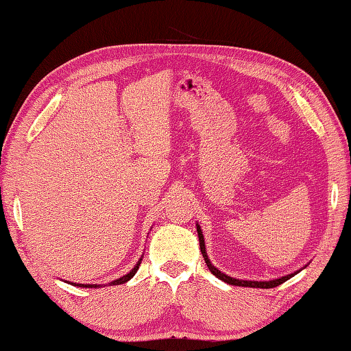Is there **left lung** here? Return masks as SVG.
<instances>
[{"instance_id": "8db88e82", "label": "left lung", "mask_w": 351, "mask_h": 351, "mask_svg": "<svg viewBox=\"0 0 351 351\" xmlns=\"http://www.w3.org/2000/svg\"><path fill=\"white\" fill-rule=\"evenodd\" d=\"M196 231H197V237H199V248H201V252L204 256V260L205 263H207L210 272L213 274V276H216L219 280L225 281V283L228 285H232V286H242V287H260V289H271V287H276V286H280L281 283H285V281H287L289 278H292L293 276H297V274L300 271H303L304 267H301L300 271H295L293 274H287V276L285 277H280V278H274V280H269V281H256V280H239V278H234V277H230L226 276V274H223L222 271H219L217 267L213 265L210 262V258L207 256V248H205V239H204V234H202V230H201V225H199L196 222Z\"/></svg>"}]
</instances>
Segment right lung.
I'll return each mask as SVG.
<instances>
[{
    "instance_id": "add662e5",
    "label": "right lung",
    "mask_w": 351,
    "mask_h": 351,
    "mask_svg": "<svg viewBox=\"0 0 351 351\" xmlns=\"http://www.w3.org/2000/svg\"><path fill=\"white\" fill-rule=\"evenodd\" d=\"M141 260H143V256H141V258L138 260V262H136V265L132 267V271L128 272L126 276H123V277H120V278H117V280L111 281V283H108V285H109V286H117V285H123V283H126V281H129L130 278H132V277L135 276V274H136V271H138ZM71 285H73V283H71ZM73 286H79V287H94V289H97V287H101V285H80V283H74Z\"/></svg>"
}]
</instances>
